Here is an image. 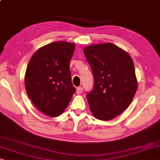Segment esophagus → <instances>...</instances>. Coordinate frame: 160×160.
<instances>
[{
    "instance_id": "34e87169",
    "label": "esophagus",
    "mask_w": 160,
    "mask_h": 160,
    "mask_svg": "<svg viewBox=\"0 0 160 160\" xmlns=\"http://www.w3.org/2000/svg\"><path fill=\"white\" fill-rule=\"evenodd\" d=\"M82 92H83V88L82 87H78L77 88V94H81V93H82Z\"/></svg>"
}]
</instances>
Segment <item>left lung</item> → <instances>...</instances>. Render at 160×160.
Masks as SVG:
<instances>
[{"label": "left lung", "mask_w": 160, "mask_h": 160, "mask_svg": "<svg viewBox=\"0 0 160 160\" xmlns=\"http://www.w3.org/2000/svg\"><path fill=\"white\" fill-rule=\"evenodd\" d=\"M94 77V87L87 94L96 119L110 120L129 107L137 88L133 61L126 51L111 43L83 49Z\"/></svg>", "instance_id": "8db88e82"}]
</instances>
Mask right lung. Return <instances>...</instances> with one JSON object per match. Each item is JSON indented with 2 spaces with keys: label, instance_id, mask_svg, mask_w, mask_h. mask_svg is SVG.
<instances>
[{
  "label": "right lung",
  "instance_id": "add662e5",
  "mask_svg": "<svg viewBox=\"0 0 160 160\" xmlns=\"http://www.w3.org/2000/svg\"><path fill=\"white\" fill-rule=\"evenodd\" d=\"M74 48V44L65 41L49 43L38 49L28 63L25 76L27 94L48 117L60 116L76 92L69 67Z\"/></svg>",
  "mask_w": 160,
  "mask_h": 160
}]
</instances>
